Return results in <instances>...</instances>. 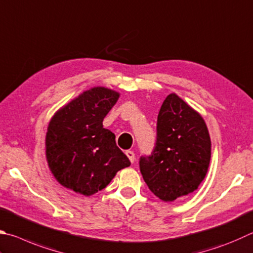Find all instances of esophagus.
<instances>
[{"mask_svg":"<svg viewBox=\"0 0 253 253\" xmlns=\"http://www.w3.org/2000/svg\"><path fill=\"white\" fill-rule=\"evenodd\" d=\"M126 156L128 158H129V160H130V163L132 164L135 162V154H134V151H131V150H127L126 151Z\"/></svg>","mask_w":253,"mask_h":253,"instance_id":"34e87169","label":"esophagus"}]
</instances>
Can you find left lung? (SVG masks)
<instances>
[{
	"label": "left lung",
	"mask_w": 253,
	"mask_h": 253,
	"mask_svg": "<svg viewBox=\"0 0 253 253\" xmlns=\"http://www.w3.org/2000/svg\"><path fill=\"white\" fill-rule=\"evenodd\" d=\"M211 140L201 115L177 94H169L157 118V140L140 172L153 194L173 201L198 189L208 171Z\"/></svg>",
	"instance_id": "left-lung-1"
}]
</instances>
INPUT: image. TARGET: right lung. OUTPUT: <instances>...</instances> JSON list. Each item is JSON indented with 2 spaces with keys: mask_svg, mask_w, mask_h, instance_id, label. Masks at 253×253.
I'll return each mask as SVG.
<instances>
[{
  "mask_svg": "<svg viewBox=\"0 0 253 253\" xmlns=\"http://www.w3.org/2000/svg\"><path fill=\"white\" fill-rule=\"evenodd\" d=\"M121 94L97 86L83 91L50 118L45 137L48 168L63 187L86 197L130 166L103 121Z\"/></svg>",
  "mask_w": 253,
  "mask_h": 253,
  "instance_id": "1",
  "label": "right lung"
}]
</instances>
